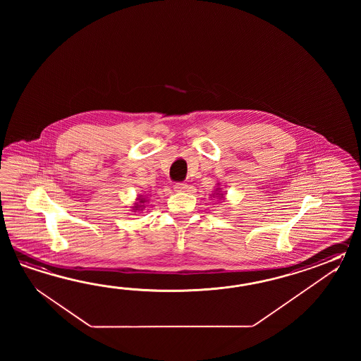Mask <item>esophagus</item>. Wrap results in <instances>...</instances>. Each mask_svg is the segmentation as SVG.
Instances as JSON below:
<instances>
[{
	"mask_svg": "<svg viewBox=\"0 0 361 361\" xmlns=\"http://www.w3.org/2000/svg\"><path fill=\"white\" fill-rule=\"evenodd\" d=\"M188 188V185L185 183H177L174 185V190L177 192H184Z\"/></svg>",
	"mask_w": 361,
	"mask_h": 361,
	"instance_id": "obj_1",
	"label": "esophagus"
}]
</instances>
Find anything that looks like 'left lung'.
I'll list each match as a JSON object with an SVG mask.
<instances>
[{
    "instance_id": "obj_1",
    "label": "left lung",
    "mask_w": 361,
    "mask_h": 361,
    "mask_svg": "<svg viewBox=\"0 0 361 361\" xmlns=\"http://www.w3.org/2000/svg\"><path fill=\"white\" fill-rule=\"evenodd\" d=\"M213 197H216V199H224V196H226V193L224 192L221 191V187H219V183L216 185V188H215V192L212 195Z\"/></svg>"
}]
</instances>
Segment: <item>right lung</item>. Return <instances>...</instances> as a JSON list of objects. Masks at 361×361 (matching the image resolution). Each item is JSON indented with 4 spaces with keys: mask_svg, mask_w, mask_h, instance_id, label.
Returning <instances> with one entry per match:
<instances>
[{
    "mask_svg": "<svg viewBox=\"0 0 361 361\" xmlns=\"http://www.w3.org/2000/svg\"><path fill=\"white\" fill-rule=\"evenodd\" d=\"M149 199L145 196V195H139L137 197V201L134 202V207H133V212H139V210H143L146 207V204H148Z\"/></svg>",
    "mask_w": 361,
    "mask_h": 361,
    "instance_id": "add662e5",
    "label": "right lung"
}]
</instances>
